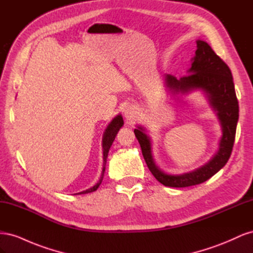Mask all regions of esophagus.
Masks as SVG:
<instances>
[{"label":"esophagus","instance_id":"esophagus-1","mask_svg":"<svg viewBox=\"0 0 253 253\" xmlns=\"http://www.w3.org/2000/svg\"><path fill=\"white\" fill-rule=\"evenodd\" d=\"M125 117L126 120L129 121H134L138 117V111H137V108H135L134 105H129L126 109L125 111Z\"/></svg>","mask_w":253,"mask_h":253}]
</instances>
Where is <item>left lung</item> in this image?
Masks as SVG:
<instances>
[{"label": "left lung", "instance_id": "8db88e82", "mask_svg": "<svg viewBox=\"0 0 253 253\" xmlns=\"http://www.w3.org/2000/svg\"><path fill=\"white\" fill-rule=\"evenodd\" d=\"M197 49L191 60V67L186 76L177 79L169 74L165 75V85L173 95H188L192 91L204 93L210 108L215 113L221 128V137L216 151L208 163L197 169L181 173L169 174L156 165L152 154V140L147 128L138 126L134 133L138 139L143 158L154 177L166 187L185 188L200 185L216 174L227 164L231 155L237 121H239V102L234 89L230 68L221 60L210 45L196 41Z\"/></svg>", "mask_w": 253, "mask_h": 253}]
</instances>
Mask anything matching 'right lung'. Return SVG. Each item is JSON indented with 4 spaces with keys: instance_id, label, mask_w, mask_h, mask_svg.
<instances>
[{
    "instance_id": "add662e5",
    "label": "right lung",
    "mask_w": 253,
    "mask_h": 253,
    "mask_svg": "<svg viewBox=\"0 0 253 253\" xmlns=\"http://www.w3.org/2000/svg\"><path fill=\"white\" fill-rule=\"evenodd\" d=\"M124 126V118H122L121 114H118L116 117H114L113 120L110 122L109 126H106L105 131L103 133V137H102V150H103V165H102V172L100 175V178L98 179V181L95 183L93 187H90L86 190L81 191V192H78L76 194H86V193H90L96 191L99 186L101 185L103 176H104V172H105V166H106V159H108V154L109 151L111 149V145L113 143V141L115 140V137H116L117 133L119 132V129Z\"/></svg>"
}]
</instances>
